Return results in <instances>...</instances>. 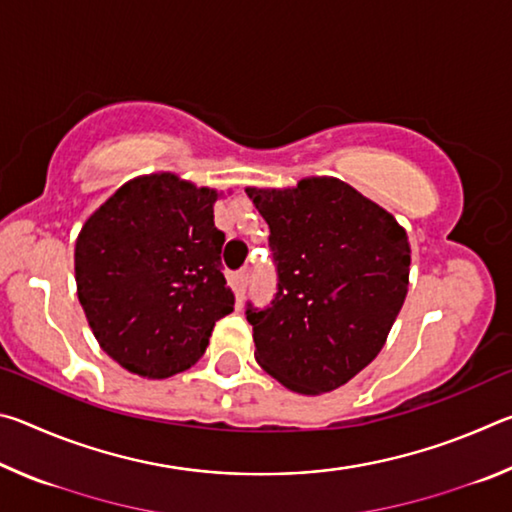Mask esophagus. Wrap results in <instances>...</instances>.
<instances>
[{
  "label": "esophagus",
  "mask_w": 512,
  "mask_h": 512,
  "mask_svg": "<svg viewBox=\"0 0 512 512\" xmlns=\"http://www.w3.org/2000/svg\"><path fill=\"white\" fill-rule=\"evenodd\" d=\"M248 282H250V273H248V268H244V271L237 273V296H239V300H244Z\"/></svg>",
  "instance_id": "34e87169"
}]
</instances>
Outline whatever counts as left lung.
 <instances>
[{
    "label": "left lung",
    "instance_id": "8db88e82",
    "mask_svg": "<svg viewBox=\"0 0 512 512\" xmlns=\"http://www.w3.org/2000/svg\"><path fill=\"white\" fill-rule=\"evenodd\" d=\"M271 228V307L246 309L255 359L300 395L348 384L384 348L409 291L411 246L391 212L339 178L246 187Z\"/></svg>",
    "mask_w": 512,
    "mask_h": 512
}]
</instances>
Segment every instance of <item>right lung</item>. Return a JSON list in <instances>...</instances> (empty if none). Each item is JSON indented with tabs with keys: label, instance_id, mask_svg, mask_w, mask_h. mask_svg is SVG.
<instances>
[{
	"label": "right lung",
	"instance_id": "right-lung-1",
	"mask_svg": "<svg viewBox=\"0 0 512 512\" xmlns=\"http://www.w3.org/2000/svg\"><path fill=\"white\" fill-rule=\"evenodd\" d=\"M221 194L160 171L121 185L76 237V293L101 350L146 379L192 368L235 309L221 273Z\"/></svg>",
	"mask_w": 512,
	"mask_h": 512
}]
</instances>
